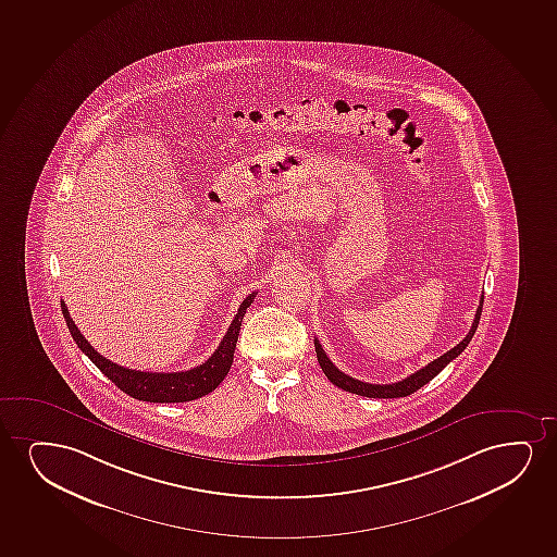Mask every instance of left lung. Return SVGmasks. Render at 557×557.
<instances>
[{"instance_id":"obj_1","label":"left lung","mask_w":557,"mask_h":557,"mask_svg":"<svg viewBox=\"0 0 557 557\" xmlns=\"http://www.w3.org/2000/svg\"><path fill=\"white\" fill-rule=\"evenodd\" d=\"M482 306H484V295L480 298V306H478L476 315H474V321H472V326H470L469 334L465 336V339H461L456 347H451L449 351L441 355L438 359H434L433 362H429L426 367L418 370V372H413L410 376L405 377V380H400L397 383H385V385H380V383H367L361 382V380H355V377L347 376L344 374L342 370L336 369L334 367L333 361L326 357L325 351H323V347L319 344V339L315 338V354H318V361L321 364V369L325 372V376L331 380V382L339 387V389L349 391V393H355V395H361V397H370V398H398V397H408V395H412L413 391H418L419 387H423L425 383L431 382L438 372H441L448 362L454 361L457 355L462 354V349L469 346L470 339L476 333L478 323H480V315H482Z\"/></svg>"}]
</instances>
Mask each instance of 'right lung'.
I'll return each instance as SVG.
<instances>
[{
    "instance_id": "add662e5",
    "label": "right lung",
    "mask_w": 557,
    "mask_h": 557,
    "mask_svg": "<svg viewBox=\"0 0 557 557\" xmlns=\"http://www.w3.org/2000/svg\"><path fill=\"white\" fill-rule=\"evenodd\" d=\"M255 297L257 293H251L244 302L239 304L236 318L232 319L228 331L210 359L202 362L200 367L185 370V372H141V370L119 367L88 344V339L81 334L79 329L70 318V311L64 302H62V313H64L65 325L70 329L75 344L81 347V351L87 355L88 359L95 362L96 367L126 395L145 403H188L211 393L228 374L236 342H238L242 319L246 315L247 308L253 304Z\"/></svg>"
}]
</instances>
